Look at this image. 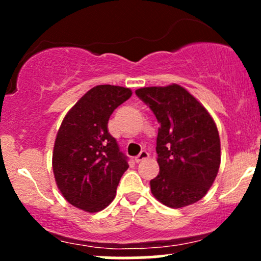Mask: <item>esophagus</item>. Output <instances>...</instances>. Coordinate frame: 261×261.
<instances>
[{"mask_svg": "<svg viewBox=\"0 0 261 261\" xmlns=\"http://www.w3.org/2000/svg\"><path fill=\"white\" fill-rule=\"evenodd\" d=\"M148 157H149V153L147 151H145V149H143V151L140 152V154H137L136 157H135V162H136V163H139V162H141V161L147 160Z\"/></svg>", "mask_w": 261, "mask_h": 261, "instance_id": "34e87169", "label": "esophagus"}]
</instances>
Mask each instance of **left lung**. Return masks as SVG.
<instances>
[{
    "label": "left lung",
    "mask_w": 261,
    "mask_h": 261,
    "mask_svg": "<svg viewBox=\"0 0 261 261\" xmlns=\"http://www.w3.org/2000/svg\"><path fill=\"white\" fill-rule=\"evenodd\" d=\"M135 93L160 122L155 147L160 174L149 181L153 196L172 208L201 200L214 184L221 163L214 119L179 85L145 87Z\"/></svg>",
    "instance_id": "obj_1"
}]
</instances>
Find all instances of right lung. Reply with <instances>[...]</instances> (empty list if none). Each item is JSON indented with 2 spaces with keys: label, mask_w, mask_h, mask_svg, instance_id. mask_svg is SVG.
<instances>
[{
  "label": "right lung",
  "mask_w": 261,
  "mask_h": 261,
  "mask_svg": "<svg viewBox=\"0 0 261 261\" xmlns=\"http://www.w3.org/2000/svg\"><path fill=\"white\" fill-rule=\"evenodd\" d=\"M131 94L124 87H93L66 114L56 135L53 169L58 188L71 205L98 212L115 197L128 164L108 131V121Z\"/></svg>",
  "instance_id": "add662e5"
}]
</instances>
